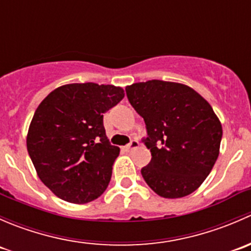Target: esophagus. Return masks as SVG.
<instances>
[{
    "label": "esophagus",
    "instance_id": "34e87169",
    "mask_svg": "<svg viewBox=\"0 0 251 251\" xmlns=\"http://www.w3.org/2000/svg\"><path fill=\"white\" fill-rule=\"evenodd\" d=\"M139 148V141L138 140H131L128 145L125 146V149L126 151H131V150H135V149Z\"/></svg>",
    "mask_w": 251,
    "mask_h": 251
}]
</instances>
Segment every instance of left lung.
I'll list each match as a JSON object with an SVG mask.
<instances>
[{
	"label": "left lung",
	"instance_id": "left-lung-1",
	"mask_svg": "<svg viewBox=\"0 0 251 251\" xmlns=\"http://www.w3.org/2000/svg\"><path fill=\"white\" fill-rule=\"evenodd\" d=\"M134 110L144 118V144L151 161L141 176L157 195L187 197L202 184L220 153L222 126L210 103L179 83L149 80L126 88Z\"/></svg>",
	"mask_w": 251,
	"mask_h": 251
}]
</instances>
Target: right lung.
Masks as SVG:
<instances>
[{
  "instance_id": "1",
  "label": "right lung",
  "mask_w": 251,
  "mask_h": 251,
  "mask_svg": "<svg viewBox=\"0 0 251 251\" xmlns=\"http://www.w3.org/2000/svg\"><path fill=\"white\" fill-rule=\"evenodd\" d=\"M123 98L120 86L67 84L36 108L26 148L41 182L59 199L85 204L106 190L120 148L106 136L103 113Z\"/></svg>"
}]
</instances>
